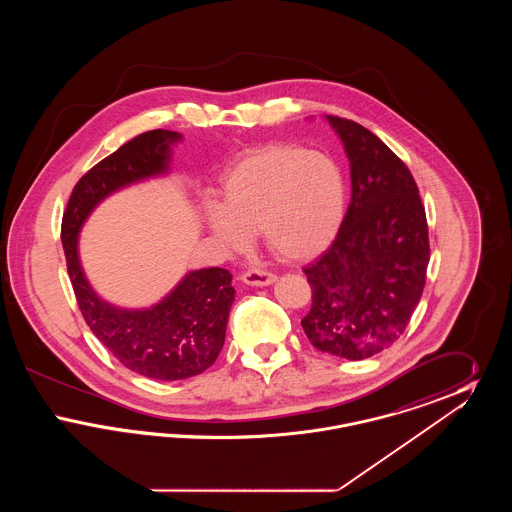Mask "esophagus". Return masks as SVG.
<instances>
[{"instance_id":"esophagus-1","label":"esophagus","mask_w":512,"mask_h":512,"mask_svg":"<svg viewBox=\"0 0 512 512\" xmlns=\"http://www.w3.org/2000/svg\"><path fill=\"white\" fill-rule=\"evenodd\" d=\"M276 276L270 274L267 270H259V268H249L242 274V282L247 286H257V288H263V286H270L274 284Z\"/></svg>"}]
</instances>
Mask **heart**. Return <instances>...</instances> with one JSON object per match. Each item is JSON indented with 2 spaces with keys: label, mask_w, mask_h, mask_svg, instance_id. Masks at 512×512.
<instances>
[{
  "label": "heart",
  "mask_w": 512,
  "mask_h": 512,
  "mask_svg": "<svg viewBox=\"0 0 512 512\" xmlns=\"http://www.w3.org/2000/svg\"><path fill=\"white\" fill-rule=\"evenodd\" d=\"M220 207L205 211L207 230L228 251L259 232L280 261L303 263L338 236L347 184L340 165L295 144H270L240 157L220 178Z\"/></svg>",
  "instance_id": "b5f03b06"
}]
</instances>
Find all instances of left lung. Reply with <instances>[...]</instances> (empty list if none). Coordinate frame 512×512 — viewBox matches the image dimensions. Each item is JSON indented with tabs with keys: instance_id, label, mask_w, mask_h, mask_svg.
Returning a JSON list of instances; mask_svg holds the SVG:
<instances>
[{
	"instance_id": "1",
	"label": "left lung",
	"mask_w": 512,
	"mask_h": 512,
	"mask_svg": "<svg viewBox=\"0 0 512 512\" xmlns=\"http://www.w3.org/2000/svg\"><path fill=\"white\" fill-rule=\"evenodd\" d=\"M351 169V203L332 245L303 268L313 290L301 320L318 351L372 357L405 332L426 284L428 222L407 165L355 121L328 115Z\"/></svg>"
}]
</instances>
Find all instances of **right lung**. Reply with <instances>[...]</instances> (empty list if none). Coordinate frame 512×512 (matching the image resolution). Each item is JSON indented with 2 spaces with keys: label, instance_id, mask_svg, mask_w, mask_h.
Here are the masks:
<instances>
[{
  "label": "right lung",
  "instance_id": "1",
  "mask_svg": "<svg viewBox=\"0 0 512 512\" xmlns=\"http://www.w3.org/2000/svg\"><path fill=\"white\" fill-rule=\"evenodd\" d=\"M178 140V132L159 128L126 142L76 182L61 222L67 270L86 324L122 365L163 382L192 378L217 361L236 293L232 274L219 267L192 270L151 309H119L90 288L78 259V232L107 195L169 171Z\"/></svg>",
  "mask_w": 512,
  "mask_h": 512
}]
</instances>
